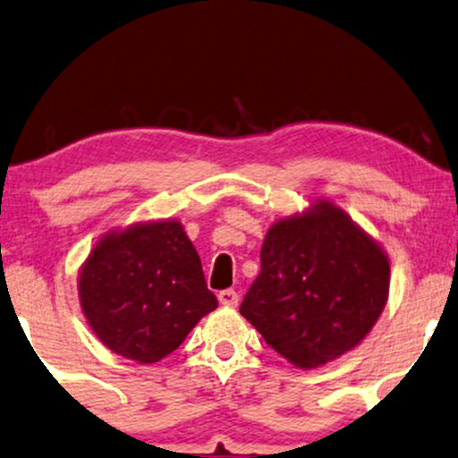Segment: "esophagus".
<instances>
[{
  "label": "esophagus",
  "mask_w": 458,
  "mask_h": 458,
  "mask_svg": "<svg viewBox=\"0 0 458 458\" xmlns=\"http://www.w3.org/2000/svg\"><path fill=\"white\" fill-rule=\"evenodd\" d=\"M218 301L223 303V306L233 308V306H238L240 295H238V293H235L233 289H225V291H220V293H218Z\"/></svg>",
  "instance_id": "obj_1"
}]
</instances>
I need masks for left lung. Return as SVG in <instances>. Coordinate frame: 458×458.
I'll return each instance as SVG.
<instances>
[{"label":"left lung","mask_w":458,"mask_h":458,"mask_svg":"<svg viewBox=\"0 0 458 458\" xmlns=\"http://www.w3.org/2000/svg\"><path fill=\"white\" fill-rule=\"evenodd\" d=\"M391 265L374 238L327 199L269 227L261 274L240 314L301 369L352 350L386 306Z\"/></svg>","instance_id":"left-lung-1"}]
</instances>
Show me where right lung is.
I'll use <instances>...</instances> for the list:
<instances>
[{"label": "right lung", "instance_id": "1", "mask_svg": "<svg viewBox=\"0 0 458 458\" xmlns=\"http://www.w3.org/2000/svg\"><path fill=\"white\" fill-rule=\"evenodd\" d=\"M78 297L104 346L138 363L172 354L218 301L178 220L110 231L84 261Z\"/></svg>", "mask_w": 458, "mask_h": 458}]
</instances>
